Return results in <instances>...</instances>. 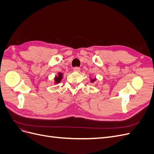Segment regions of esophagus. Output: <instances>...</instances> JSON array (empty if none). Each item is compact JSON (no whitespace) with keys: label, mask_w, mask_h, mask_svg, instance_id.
I'll list each match as a JSON object with an SVG mask.
<instances>
[{"label":"esophagus","mask_w":154,"mask_h":154,"mask_svg":"<svg viewBox=\"0 0 154 154\" xmlns=\"http://www.w3.org/2000/svg\"><path fill=\"white\" fill-rule=\"evenodd\" d=\"M73 71H74V72H80V68L78 67H74Z\"/></svg>","instance_id":"esophagus-1"}]
</instances>
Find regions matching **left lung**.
I'll use <instances>...</instances> for the list:
<instances>
[{"instance_id":"obj_1","label":"left lung","mask_w":154,"mask_h":154,"mask_svg":"<svg viewBox=\"0 0 154 154\" xmlns=\"http://www.w3.org/2000/svg\"><path fill=\"white\" fill-rule=\"evenodd\" d=\"M94 80H93V82H94Z\"/></svg>"}]
</instances>
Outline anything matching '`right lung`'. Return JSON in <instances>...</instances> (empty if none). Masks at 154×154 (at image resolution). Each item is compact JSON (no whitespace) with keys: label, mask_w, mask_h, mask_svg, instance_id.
<instances>
[{"label":"right lung","mask_w":154,"mask_h":154,"mask_svg":"<svg viewBox=\"0 0 154 154\" xmlns=\"http://www.w3.org/2000/svg\"><path fill=\"white\" fill-rule=\"evenodd\" d=\"M62 73H59L58 74V77H56L55 78V82L57 83H59L62 80Z\"/></svg>","instance_id":"1"}]
</instances>
